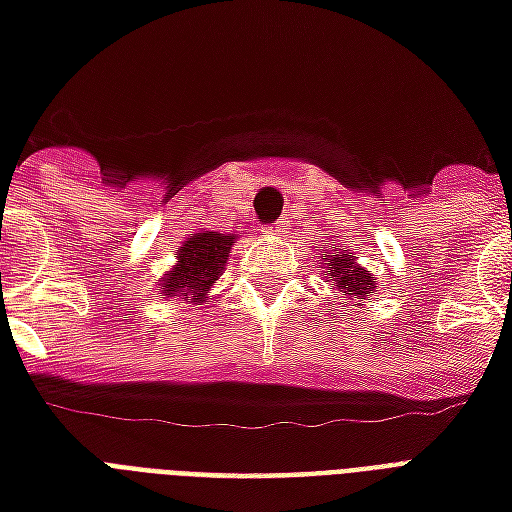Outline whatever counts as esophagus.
I'll return each mask as SVG.
<instances>
[{
    "label": "esophagus",
    "instance_id": "esophagus-1",
    "mask_svg": "<svg viewBox=\"0 0 512 512\" xmlns=\"http://www.w3.org/2000/svg\"><path fill=\"white\" fill-rule=\"evenodd\" d=\"M282 227H285V225H274V227H263V233H282Z\"/></svg>",
    "mask_w": 512,
    "mask_h": 512
}]
</instances>
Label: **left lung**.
<instances>
[{
  "instance_id": "8db88e82",
  "label": "left lung",
  "mask_w": 512,
  "mask_h": 512,
  "mask_svg": "<svg viewBox=\"0 0 512 512\" xmlns=\"http://www.w3.org/2000/svg\"><path fill=\"white\" fill-rule=\"evenodd\" d=\"M323 260L328 263V271H331L328 279H333V285L339 287V293L350 295V298L352 295H355V298H366V295H369V290L374 287V276L366 274V271L355 263L352 252L344 249L342 255H339V249H331Z\"/></svg>"
}]
</instances>
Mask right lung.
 <instances>
[{"instance_id": "right-lung-1", "label": "right lung", "mask_w": 512, "mask_h": 512, "mask_svg": "<svg viewBox=\"0 0 512 512\" xmlns=\"http://www.w3.org/2000/svg\"><path fill=\"white\" fill-rule=\"evenodd\" d=\"M236 236L225 233H192L179 249V263L162 279V293L179 295L184 301H200L219 279Z\"/></svg>"}]
</instances>
